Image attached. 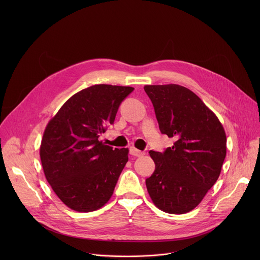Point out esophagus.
<instances>
[{
    "label": "esophagus",
    "mask_w": 260,
    "mask_h": 260,
    "mask_svg": "<svg viewBox=\"0 0 260 260\" xmlns=\"http://www.w3.org/2000/svg\"><path fill=\"white\" fill-rule=\"evenodd\" d=\"M129 153L133 155V156H137V157H140V156H143L145 153L139 149H137V148L135 147H131L129 148Z\"/></svg>",
    "instance_id": "34e87169"
}]
</instances>
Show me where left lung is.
<instances>
[{
  "label": "left lung",
  "instance_id": "left-lung-1",
  "mask_svg": "<svg viewBox=\"0 0 260 260\" xmlns=\"http://www.w3.org/2000/svg\"><path fill=\"white\" fill-rule=\"evenodd\" d=\"M159 129L176 141L164 152L149 151L155 171L146 186L153 204L169 214H185L216 183L226 155V135L218 117L190 89L145 85Z\"/></svg>",
  "mask_w": 260,
  "mask_h": 260
}]
</instances>
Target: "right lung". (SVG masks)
I'll return each mask as SVG.
<instances>
[{"label": "right lung", "mask_w": 260, "mask_h": 260, "mask_svg": "<svg viewBox=\"0 0 260 260\" xmlns=\"http://www.w3.org/2000/svg\"><path fill=\"white\" fill-rule=\"evenodd\" d=\"M131 86L96 84L72 95L47 123L40 146L46 180L58 199L77 212H92L113 194L128 149L99 140L114 122Z\"/></svg>", "instance_id": "right-lung-1"}]
</instances>
